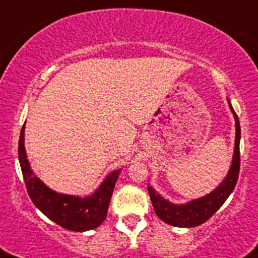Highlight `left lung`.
Segmentation results:
<instances>
[{"label": "left lung", "instance_id": "8db88e82", "mask_svg": "<svg viewBox=\"0 0 258 258\" xmlns=\"http://www.w3.org/2000/svg\"><path fill=\"white\" fill-rule=\"evenodd\" d=\"M229 107L232 109L235 118V150L233 155L232 167L227 178L221 182L220 186L209 194L208 196L201 197V199L194 200L186 205H174L170 204L167 200L163 199L160 195L156 194L150 186L148 187L149 196L151 199V204L154 206L155 214L162 219L164 223L174 225L180 228H194L197 225L205 223L206 220L211 218L216 211L220 209L225 200L229 197L237 184L238 175H239L240 167V154H239V141H240V126L239 119H238L237 113L233 109L232 104L229 103Z\"/></svg>", "mask_w": 258, "mask_h": 258}]
</instances>
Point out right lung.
<instances>
[{"label": "right lung", "mask_w": 258, "mask_h": 258, "mask_svg": "<svg viewBox=\"0 0 258 258\" xmlns=\"http://www.w3.org/2000/svg\"><path fill=\"white\" fill-rule=\"evenodd\" d=\"M24 128L25 126L21 128L20 139H19V162H20L26 191L33 204L47 218L64 229L85 232L99 227L107 218L110 197L121 170L110 173L102 186L90 197L81 199V197L57 194L33 175V170L30 169L24 148Z\"/></svg>", "instance_id": "obj_1"}]
</instances>
